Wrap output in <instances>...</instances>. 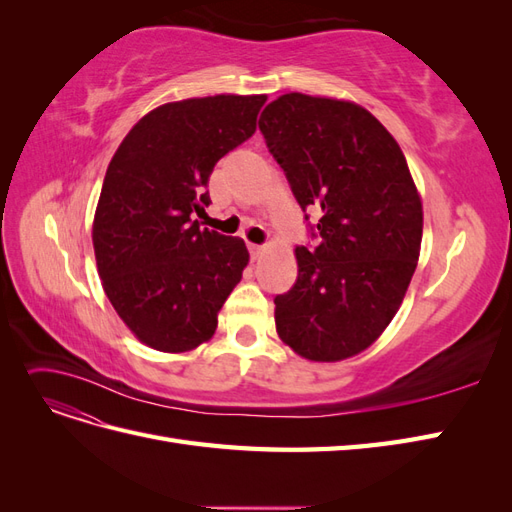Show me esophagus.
<instances>
[{
	"label": "esophagus",
	"instance_id": "34e87169",
	"mask_svg": "<svg viewBox=\"0 0 512 512\" xmlns=\"http://www.w3.org/2000/svg\"><path fill=\"white\" fill-rule=\"evenodd\" d=\"M250 256H252V260H258L262 256V245L250 243Z\"/></svg>",
	"mask_w": 512,
	"mask_h": 512
}]
</instances>
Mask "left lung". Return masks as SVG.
<instances>
[{
  "label": "left lung",
  "mask_w": 512,
  "mask_h": 512,
  "mask_svg": "<svg viewBox=\"0 0 512 512\" xmlns=\"http://www.w3.org/2000/svg\"><path fill=\"white\" fill-rule=\"evenodd\" d=\"M294 198L322 211L320 245L275 297V329L307 361L367 350L389 327L421 254L423 203L404 151L367 108L290 91L258 121Z\"/></svg>",
  "instance_id": "1"
}]
</instances>
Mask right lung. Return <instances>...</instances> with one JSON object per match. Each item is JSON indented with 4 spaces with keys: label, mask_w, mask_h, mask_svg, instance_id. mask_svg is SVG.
<instances>
[{
    "label": "right lung",
    "mask_w": 512,
    "mask_h": 512,
    "mask_svg": "<svg viewBox=\"0 0 512 512\" xmlns=\"http://www.w3.org/2000/svg\"><path fill=\"white\" fill-rule=\"evenodd\" d=\"M267 96L166 102L134 123L106 168L91 226L108 301L138 342L190 352L209 342L250 262L239 237L200 230L213 166L256 132Z\"/></svg>",
    "instance_id": "right-lung-1"
}]
</instances>
